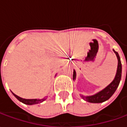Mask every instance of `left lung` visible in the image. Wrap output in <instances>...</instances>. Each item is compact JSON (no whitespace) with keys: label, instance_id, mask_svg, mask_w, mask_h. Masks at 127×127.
Wrapping results in <instances>:
<instances>
[{"label":"left lung","instance_id":"left-lung-1","mask_svg":"<svg viewBox=\"0 0 127 127\" xmlns=\"http://www.w3.org/2000/svg\"><path fill=\"white\" fill-rule=\"evenodd\" d=\"M113 51L117 56L118 64H117V73L115 75L114 80L110 83L107 87H105L104 89L100 90V92L95 93L93 95H81V97L85 101L91 102V103H101L103 102L106 100H109L110 97L112 96V95L115 93V92L118 88L120 84L121 78H122V63L120 60V57L119 56V54L113 49ZM76 72L75 70H73V81L76 80Z\"/></svg>","mask_w":127,"mask_h":127}]
</instances>
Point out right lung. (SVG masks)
Listing matches in <instances>:
<instances>
[{
	"instance_id": "add662e5",
	"label": "right lung",
	"mask_w": 127,
	"mask_h": 127,
	"mask_svg": "<svg viewBox=\"0 0 127 127\" xmlns=\"http://www.w3.org/2000/svg\"><path fill=\"white\" fill-rule=\"evenodd\" d=\"M12 92V91H11ZM12 95H14L17 100L19 101H20L21 102L25 104V105H36V104H39V103H41L42 102H44V100H46V97L42 98V99H25V98H22V97H20L19 96H17V95H15V93H13L12 92Z\"/></svg>"
}]
</instances>
